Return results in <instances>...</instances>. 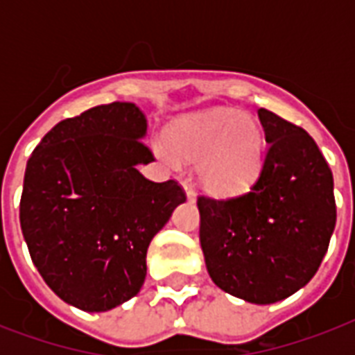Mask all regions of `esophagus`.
<instances>
[{
    "instance_id": "34e87169",
    "label": "esophagus",
    "mask_w": 355,
    "mask_h": 355,
    "mask_svg": "<svg viewBox=\"0 0 355 355\" xmlns=\"http://www.w3.org/2000/svg\"><path fill=\"white\" fill-rule=\"evenodd\" d=\"M184 189H186V195H188L189 202H195V199H197V195H195L193 188H191V186H189L188 182H184Z\"/></svg>"
}]
</instances>
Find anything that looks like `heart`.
Wrapping results in <instances>:
<instances>
[{
    "instance_id": "b5f03b06",
    "label": "heart",
    "mask_w": 355,
    "mask_h": 355,
    "mask_svg": "<svg viewBox=\"0 0 355 355\" xmlns=\"http://www.w3.org/2000/svg\"><path fill=\"white\" fill-rule=\"evenodd\" d=\"M167 145L180 160L197 162L200 186L223 197L252 188L263 166L261 127L236 110L217 108L180 118L167 128ZM158 155L175 164L164 147Z\"/></svg>"
}]
</instances>
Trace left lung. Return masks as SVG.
<instances>
[{"label": "left lung", "instance_id": "8db88e82", "mask_svg": "<svg viewBox=\"0 0 355 355\" xmlns=\"http://www.w3.org/2000/svg\"><path fill=\"white\" fill-rule=\"evenodd\" d=\"M269 144L250 191L199 197L200 247L217 287L252 304L291 297L315 276L336 228L334 177L304 128L259 108Z\"/></svg>", "mask_w": 355, "mask_h": 355}]
</instances>
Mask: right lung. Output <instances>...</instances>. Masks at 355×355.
<instances>
[{"mask_svg":"<svg viewBox=\"0 0 355 355\" xmlns=\"http://www.w3.org/2000/svg\"><path fill=\"white\" fill-rule=\"evenodd\" d=\"M134 103H110L57 123L33 150L19 225L31 259L64 302L108 311L138 295L150 239L186 200L175 180L138 171L153 153Z\"/></svg>","mask_w":355,"mask_h":355,"instance_id":"right-lung-1","label":"right lung"}]
</instances>
